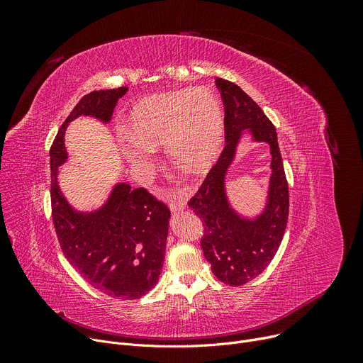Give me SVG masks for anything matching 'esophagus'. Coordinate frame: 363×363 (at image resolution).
<instances>
[{
	"mask_svg": "<svg viewBox=\"0 0 363 363\" xmlns=\"http://www.w3.org/2000/svg\"><path fill=\"white\" fill-rule=\"evenodd\" d=\"M185 207H186L185 200H175V201H172V204H170V212L172 213H178V212L184 211Z\"/></svg>",
	"mask_w": 363,
	"mask_h": 363,
	"instance_id": "1",
	"label": "esophagus"
}]
</instances>
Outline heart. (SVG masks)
I'll use <instances>...</instances> for the list:
<instances>
[{
  "instance_id": "obj_1",
  "label": "heart",
  "mask_w": 363,
  "mask_h": 363,
  "mask_svg": "<svg viewBox=\"0 0 363 363\" xmlns=\"http://www.w3.org/2000/svg\"><path fill=\"white\" fill-rule=\"evenodd\" d=\"M126 130L122 156L143 182L155 172V148L164 147L177 167L201 175L218 162L225 145L222 104L207 86L143 99L132 107Z\"/></svg>"
}]
</instances>
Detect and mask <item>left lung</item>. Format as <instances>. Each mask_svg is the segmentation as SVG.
I'll use <instances>...</instances> for the list:
<instances>
[{
    "mask_svg": "<svg viewBox=\"0 0 363 363\" xmlns=\"http://www.w3.org/2000/svg\"><path fill=\"white\" fill-rule=\"evenodd\" d=\"M225 104V141L219 160L188 201L203 220L201 249L215 277L228 285H242L259 277L279 249L289 220V184L285 179L277 130L262 108L238 85L218 78ZM244 138L270 147L272 177L260 213L244 216L227 194V174Z\"/></svg>",
    "mask_w": 363,
    "mask_h": 363,
    "instance_id": "8db88e82",
    "label": "left lung"
}]
</instances>
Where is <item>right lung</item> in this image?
Returning <instances> with one entry per match:
<instances>
[{
    "label": "right lung",
    "mask_w": 363,
    "mask_h": 363,
    "mask_svg": "<svg viewBox=\"0 0 363 363\" xmlns=\"http://www.w3.org/2000/svg\"><path fill=\"white\" fill-rule=\"evenodd\" d=\"M126 86L86 94L62 125L50 151L52 220L62 250L94 289L119 300L145 296L159 281L169 231V208L144 188L114 182L99 207L76 208L62 191L60 167L67 162V126L78 118L108 125Z\"/></svg>",
    "instance_id": "right-lung-1"
}]
</instances>
